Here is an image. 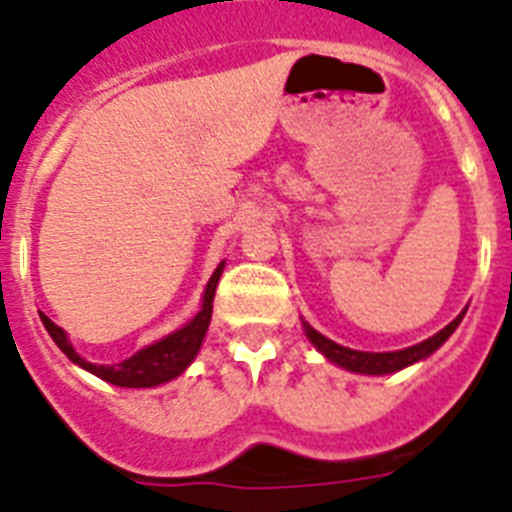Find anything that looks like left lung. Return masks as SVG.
<instances>
[{"mask_svg": "<svg viewBox=\"0 0 512 512\" xmlns=\"http://www.w3.org/2000/svg\"><path fill=\"white\" fill-rule=\"evenodd\" d=\"M461 317L463 312L450 322L448 328H442L440 333H435V336L427 338V341L416 343V346H409V349H403V351H385V354L346 349V346H341V343L320 336V333H317L315 328H309V325H304V330H307L309 341L315 343L317 349L328 356L330 362H336L338 367L351 369V372H362V375H388V372H398V369L409 367V364L419 362V359H424V356H429L432 351L440 349L442 343L450 338V333L458 328Z\"/></svg>", "mask_w": 512, "mask_h": 512, "instance_id": "obj_1", "label": "left lung"}]
</instances>
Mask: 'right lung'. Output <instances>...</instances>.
Masks as SVG:
<instances>
[{
	"label": "right lung",
	"instance_id": "1",
	"mask_svg": "<svg viewBox=\"0 0 512 512\" xmlns=\"http://www.w3.org/2000/svg\"><path fill=\"white\" fill-rule=\"evenodd\" d=\"M221 273L223 263L218 265L216 273L210 276L200 312H197L184 328L174 330L171 336L161 338L158 343H153V346H148V349L143 351H137L135 356H130V359H124V362L119 364L85 362V359H80V356L75 354L72 343L67 341V336H64V330L59 328V325H54L46 315H41V322H44V328L49 330V336L54 338V343H57L64 354L70 356L72 362L80 364V367L88 369V372H93V375L101 377V380L111 382V385H122V388H153V385H161V382H169L174 380V377L182 375L184 369L190 367V362L197 356V351H200V343H203L205 330H208L210 315H213V296H216V286Z\"/></svg>",
	"mask_w": 512,
	"mask_h": 512
}]
</instances>
